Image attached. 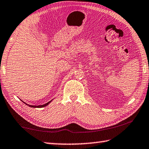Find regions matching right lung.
I'll return each instance as SVG.
<instances>
[{"label":"right lung","mask_w":149,"mask_h":149,"mask_svg":"<svg viewBox=\"0 0 149 149\" xmlns=\"http://www.w3.org/2000/svg\"><path fill=\"white\" fill-rule=\"evenodd\" d=\"M52 101V100L50 101H49V102H48V103H46V104H44V105H28V104H27V103H26L25 102H23L25 103L26 105H27L28 106H29V107H34V108H41V107H46V106H47L48 105L49 103H50Z\"/></svg>","instance_id":"1"}]
</instances>
